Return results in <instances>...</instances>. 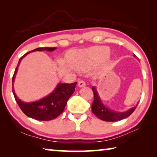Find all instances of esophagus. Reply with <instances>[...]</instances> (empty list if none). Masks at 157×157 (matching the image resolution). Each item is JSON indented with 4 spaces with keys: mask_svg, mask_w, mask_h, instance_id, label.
<instances>
[{
    "mask_svg": "<svg viewBox=\"0 0 157 157\" xmlns=\"http://www.w3.org/2000/svg\"><path fill=\"white\" fill-rule=\"evenodd\" d=\"M78 85L79 87H83L86 84H85V82L84 80H79L78 83Z\"/></svg>",
    "mask_w": 157,
    "mask_h": 157,
    "instance_id": "1",
    "label": "esophagus"
}]
</instances>
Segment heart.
<instances>
[{
    "label": "heart",
    "instance_id": "1",
    "mask_svg": "<svg viewBox=\"0 0 157 157\" xmlns=\"http://www.w3.org/2000/svg\"><path fill=\"white\" fill-rule=\"evenodd\" d=\"M109 49L104 46H97L78 50L72 58V63L79 71H88L101 60L107 58L109 55Z\"/></svg>",
    "mask_w": 157,
    "mask_h": 157
}]
</instances>
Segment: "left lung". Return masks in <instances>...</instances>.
<instances>
[{"instance_id":"left-lung-1","label":"left lung","mask_w":157,"mask_h":157,"mask_svg":"<svg viewBox=\"0 0 157 157\" xmlns=\"http://www.w3.org/2000/svg\"><path fill=\"white\" fill-rule=\"evenodd\" d=\"M134 57H136L135 55H134ZM136 59H138L137 57ZM92 90L94 91V100L91 105V109L93 113L98 118H100L102 121L107 122H115L123 120V119L126 118L131 115L137 107V105L135 106V107L129 109V110L124 111V112H118V111L111 110L103 104L95 86L92 87Z\"/></svg>"}]
</instances>
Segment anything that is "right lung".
<instances>
[{"label":"right lung","instance_id":"right-lung-1","mask_svg":"<svg viewBox=\"0 0 157 157\" xmlns=\"http://www.w3.org/2000/svg\"><path fill=\"white\" fill-rule=\"evenodd\" d=\"M57 48H38L30 52H28L21 57L18 60L17 68L12 77V92L14 94L16 102L23 113L26 116L38 121H51L56 118L62 113L67 103V101L75 91L77 82L71 84L59 83L55 87L54 91L41 98V100L32 102H25L18 99L15 94L14 89V82L18 71V68L20 63L26 55L32 52L35 51H54Z\"/></svg>","mask_w":157,"mask_h":157}]
</instances>
